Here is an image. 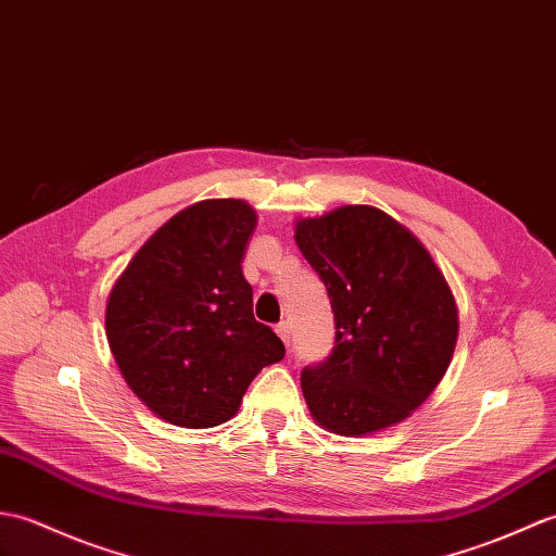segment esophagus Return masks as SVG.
Wrapping results in <instances>:
<instances>
[{"instance_id": "obj_1", "label": "esophagus", "mask_w": 556, "mask_h": 556, "mask_svg": "<svg viewBox=\"0 0 556 556\" xmlns=\"http://www.w3.org/2000/svg\"><path fill=\"white\" fill-rule=\"evenodd\" d=\"M276 332L280 336V340L288 344L290 348V338H292V326H290V320H280V324L276 326Z\"/></svg>"}]
</instances>
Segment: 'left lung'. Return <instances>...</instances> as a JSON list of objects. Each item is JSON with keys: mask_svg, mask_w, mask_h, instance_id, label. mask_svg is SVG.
I'll list each match as a JSON object with an SVG mask.
<instances>
[{"mask_svg": "<svg viewBox=\"0 0 556 556\" xmlns=\"http://www.w3.org/2000/svg\"><path fill=\"white\" fill-rule=\"evenodd\" d=\"M326 286L336 342L302 368L316 421L366 435L404 421L445 376L459 324L445 278L409 230L374 206H340L294 232Z\"/></svg>", "mask_w": 556, "mask_h": 556, "instance_id": "1", "label": "left lung"}]
</instances>
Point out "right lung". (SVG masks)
Segmentation results:
<instances>
[{
    "mask_svg": "<svg viewBox=\"0 0 556 556\" xmlns=\"http://www.w3.org/2000/svg\"><path fill=\"white\" fill-rule=\"evenodd\" d=\"M256 226L242 200L197 202L132 256L106 304V338L130 390L182 428L236 416L286 344L252 312L242 254Z\"/></svg>",
    "mask_w": 556,
    "mask_h": 556,
    "instance_id": "obj_1",
    "label": "right lung"
}]
</instances>
